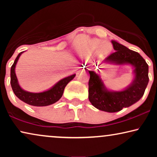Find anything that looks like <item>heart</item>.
I'll use <instances>...</instances> for the list:
<instances>
[{
  "instance_id": "obj_1",
  "label": "heart",
  "mask_w": 157,
  "mask_h": 157,
  "mask_svg": "<svg viewBox=\"0 0 157 157\" xmlns=\"http://www.w3.org/2000/svg\"><path fill=\"white\" fill-rule=\"evenodd\" d=\"M99 48V53L101 56H106L111 53L112 50V45L109 42H103L101 39H94L90 43V49L92 51Z\"/></svg>"
}]
</instances>
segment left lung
Instances as JSON below:
<instances>
[{"label":"left lung","mask_w":157,"mask_h":157,"mask_svg":"<svg viewBox=\"0 0 157 157\" xmlns=\"http://www.w3.org/2000/svg\"><path fill=\"white\" fill-rule=\"evenodd\" d=\"M111 43L116 51L107 57L104 63L116 66L129 65L133 68L134 78L124 89L113 91L105 86L100 74L89 71V99L98 110L114 113L129 107L142 97L149 83V66L139 53L130 50L117 40H112Z\"/></svg>","instance_id":"8db88e82"}]
</instances>
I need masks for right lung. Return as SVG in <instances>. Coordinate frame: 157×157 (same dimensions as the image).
I'll return each instance as SVG.
<instances>
[{"label": "right lung", "instance_id": "obj_1", "mask_svg": "<svg viewBox=\"0 0 157 157\" xmlns=\"http://www.w3.org/2000/svg\"><path fill=\"white\" fill-rule=\"evenodd\" d=\"M23 52L25 51H22L18 55L10 68V84L15 95L22 101L33 106H46L58 101L63 95L66 85L74 79L76 74H74L61 79L50 89L42 92L33 93L25 91L19 85L16 74V64Z\"/></svg>", "mask_w": 157, "mask_h": 157}]
</instances>
